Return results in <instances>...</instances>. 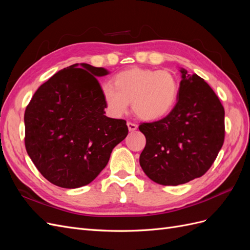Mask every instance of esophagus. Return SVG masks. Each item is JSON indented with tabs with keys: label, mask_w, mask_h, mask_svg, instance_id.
Segmentation results:
<instances>
[{
	"label": "esophagus",
	"mask_w": 250,
	"mask_h": 250,
	"mask_svg": "<svg viewBox=\"0 0 250 250\" xmlns=\"http://www.w3.org/2000/svg\"><path fill=\"white\" fill-rule=\"evenodd\" d=\"M127 126H128V129H129V131H134L138 129V125L135 123H132V122H127Z\"/></svg>",
	"instance_id": "esophagus-1"
}]
</instances>
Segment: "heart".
Instances as JSON below:
<instances>
[{"label":"heart","mask_w":250,"mask_h":250,"mask_svg":"<svg viewBox=\"0 0 250 250\" xmlns=\"http://www.w3.org/2000/svg\"><path fill=\"white\" fill-rule=\"evenodd\" d=\"M113 84L104 83L101 88L107 111L113 117L123 116L131 102L140 119L160 120L169 115L178 99V80L166 70L131 67L118 73Z\"/></svg>","instance_id":"1"}]
</instances>
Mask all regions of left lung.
Segmentation results:
<instances>
[{
    "mask_svg": "<svg viewBox=\"0 0 250 250\" xmlns=\"http://www.w3.org/2000/svg\"><path fill=\"white\" fill-rule=\"evenodd\" d=\"M178 99L167 117L142 123L146 146L140 165L163 186L188 183L211 167L225 135L224 108L211 87L198 75L180 70Z\"/></svg>",
    "mask_w": 250,
    "mask_h": 250,
    "instance_id": "left-lung-1",
    "label": "left lung"
}]
</instances>
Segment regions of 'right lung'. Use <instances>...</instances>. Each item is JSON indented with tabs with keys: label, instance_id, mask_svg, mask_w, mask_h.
Listing matches in <instances>:
<instances>
[{
	"label": "right lung",
	"instance_id": "right-lung-1",
	"mask_svg": "<svg viewBox=\"0 0 250 250\" xmlns=\"http://www.w3.org/2000/svg\"><path fill=\"white\" fill-rule=\"evenodd\" d=\"M107 70L75 63L42 84L25 110V146L42 175L60 188L86 186L128 134L126 121L104 115L97 77Z\"/></svg>",
	"mask_w": 250,
	"mask_h": 250
}]
</instances>
